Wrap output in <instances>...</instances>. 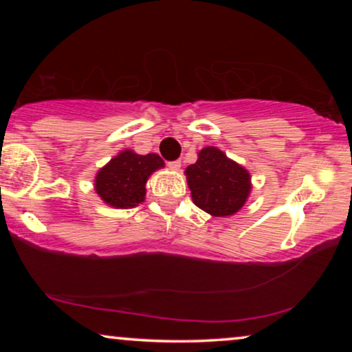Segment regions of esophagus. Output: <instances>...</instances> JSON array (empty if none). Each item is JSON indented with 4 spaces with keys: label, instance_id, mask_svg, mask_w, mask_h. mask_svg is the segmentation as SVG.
<instances>
[{
    "label": "esophagus",
    "instance_id": "obj_1",
    "mask_svg": "<svg viewBox=\"0 0 352 352\" xmlns=\"http://www.w3.org/2000/svg\"><path fill=\"white\" fill-rule=\"evenodd\" d=\"M168 168H171V170H179V168H181V162H179V160L168 162Z\"/></svg>",
    "mask_w": 352,
    "mask_h": 352
}]
</instances>
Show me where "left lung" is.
Listing matches in <instances>:
<instances>
[{
	"instance_id": "8db88e82",
	"label": "left lung",
	"mask_w": 352,
	"mask_h": 352,
	"mask_svg": "<svg viewBox=\"0 0 352 352\" xmlns=\"http://www.w3.org/2000/svg\"><path fill=\"white\" fill-rule=\"evenodd\" d=\"M186 176L194 204L213 216L237 213L252 189L248 171L216 147L201 148Z\"/></svg>"
}]
</instances>
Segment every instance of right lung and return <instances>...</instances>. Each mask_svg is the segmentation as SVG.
Returning <instances> with one entry per match:
<instances>
[{"label": "right lung", "instance_id": "obj_1", "mask_svg": "<svg viewBox=\"0 0 352 352\" xmlns=\"http://www.w3.org/2000/svg\"><path fill=\"white\" fill-rule=\"evenodd\" d=\"M163 166L157 153L138 155L123 151L112 158L96 176V192L100 199L115 208H134L146 195L148 176Z\"/></svg>", "mask_w": 352, "mask_h": 352}]
</instances>
